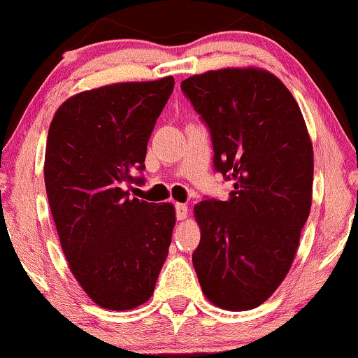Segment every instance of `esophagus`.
I'll return each instance as SVG.
<instances>
[{"mask_svg":"<svg viewBox=\"0 0 358 358\" xmlns=\"http://www.w3.org/2000/svg\"><path fill=\"white\" fill-rule=\"evenodd\" d=\"M175 213L176 220H185L188 215V207L185 203H175Z\"/></svg>","mask_w":358,"mask_h":358,"instance_id":"obj_1","label":"esophagus"}]
</instances>
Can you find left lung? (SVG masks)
<instances>
[{"label":"left lung","instance_id":"left-lung-1","mask_svg":"<svg viewBox=\"0 0 358 358\" xmlns=\"http://www.w3.org/2000/svg\"><path fill=\"white\" fill-rule=\"evenodd\" d=\"M207 124L213 170L227 200L195 205L192 261L203 294L224 310H252L286 278L311 208L313 146L298 102L273 73L222 69L182 82Z\"/></svg>","mask_w":358,"mask_h":358}]
</instances>
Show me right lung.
Listing matches in <instances>:
<instances>
[{"label": "right lung", "mask_w": 358, "mask_h": 358, "mask_svg": "<svg viewBox=\"0 0 358 358\" xmlns=\"http://www.w3.org/2000/svg\"><path fill=\"white\" fill-rule=\"evenodd\" d=\"M173 77L85 90L60 106L45 151V187L62 250L96 305L131 310L153 294L175 227L171 203L131 199Z\"/></svg>", "instance_id": "right-lung-1"}]
</instances>
